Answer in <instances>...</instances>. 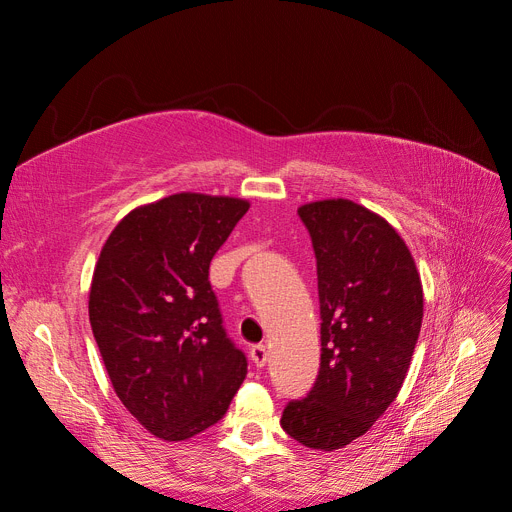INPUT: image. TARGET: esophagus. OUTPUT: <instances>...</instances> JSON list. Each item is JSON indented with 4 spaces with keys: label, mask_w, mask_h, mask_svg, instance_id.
<instances>
[{
    "label": "esophagus",
    "mask_w": 512,
    "mask_h": 512,
    "mask_svg": "<svg viewBox=\"0 0 512 512\" xmlns=\"http://www.w3.org/2000/svg\"><path fill=\"white\" fill-rule=\"evenodd\" d=\"M250 359H252V363H254L256 367H265L267 361H269V352H267V348L262 346V344H256V346H252V350H250Z\"/></svg>",
    "instance_id": "obj_1"
}]
</instances>
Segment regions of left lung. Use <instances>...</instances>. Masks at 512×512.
<instances>
[{"instance_id": "1", "label": "left lung", "mask_w": 512, "mask_h": 512, "mask_svg": "<svg viewBox=\"0 0 512 512\" xmlns=\"http://www.w3.org/2000/svg\"><path fill=\"white\" fill-rule=\"evenodd\" d=\"M320 297V371L284 408L290 438L337 451L367 433L406 380L423 322V286L399 232L348 198L299 207Z\"/></svg>"}]
</instances>
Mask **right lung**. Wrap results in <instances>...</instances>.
<instances>
[{
    "mask_svg": "<svg viewBox=\"0 0 512 512\" xmlns=\"http://www.w3.org/2000/svg\"><path fill=\"white\" fill-rule=\"evenodd\" d=\"M247 209L232 196H166L132 209L96 262L89 322L108 378L136 421L166 442L218 423L245 380L209 265Z\"/></svg>",
    "mask_w": 512,
    "mask_h": 512,
    "instance_id": "right-lung-1",
    "label": "right lung"
}]
</instances>
